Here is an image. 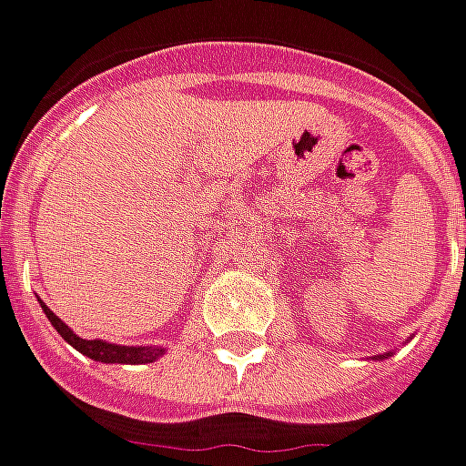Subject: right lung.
<instances>
[{
    "label": "right lung",
    "mask_w": 466,
    "mask_h": 466,
    "mask_svg": "<svg viewBox=\"0 0 466 466\" xmlns=\"http://www.w3.org/2000/svg\"><path fill=\"white\" fill-rule=\"evenodd\" d=\"M43 311L50 319V324L58 329V334L63 339L68 341L71 347H76L81 354H86L96 362H119V365H147V362H155L160 354L166 352L163 347H119V344H109V341L101 339H81L76 337L74 331L68 326L60 321L56 313L47 309L43 303Z\"/></svg>",
    "instance_id": "1"
}]
</instances>
